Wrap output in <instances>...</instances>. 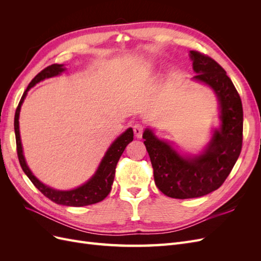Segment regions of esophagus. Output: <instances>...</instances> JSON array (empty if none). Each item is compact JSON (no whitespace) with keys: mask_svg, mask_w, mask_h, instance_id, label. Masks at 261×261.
<instances>
[{"mask_svg":"<svg viewBox=\"0 0 261 261\" xmlns=\"http://www.w3.org/2000/svg\"><path fill=\"white\" fill-rule=\"evenodd\" d=\"M133 129H134V134H135V136L137 138H141V136H143V132H144V127L143 125L140 124H135L133 126Z\"/></svg>","mask_w":261,"mask_h":261,"instance_id":"34e87169","label":"esophagus"}]
</instances>
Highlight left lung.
<instances>
[{"instance_id": "1", "label": "left lung", "mask_w": 261, "mask_h": 261, "mask_svg": "<svg viewBox=\"0 0 261 261\" xmlns=\"http://www.w3.org/2000/svg\"><path fill=\"white\" fill-rule=\"evenodd\" d=\"M196 75L219 102V127L199 153H183L172 141L159 138L147 127L144 144L153 168L156 187L171 198H197L216 191L238 161L243 143V107L238 90L225 70L211 58L189 51Z\"/></svg>"}]
</instances>
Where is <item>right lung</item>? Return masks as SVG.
<instances>
[{
  "label": "right lung",
  "instance_id": "right-lung-1",
  "mask_svg": "<svg viewBox=\"0 0 261 261\" xmlns=\"http://www.w3.org/2000/svg\"><path fill=\"white\" fill-rule=\"evenodd\" d=\"M65 70L66 67L64 66V64H53L41 70V72L30 82L27 89L23 92L22 97L19 101V105L16 109V113H15L14 118V129L15 136H16V146L19 163L21 165L22 171L25 172V174L28 176V178L33 181V184L45 197H48L50 200H52L55 203L69 207H83L102 201L109 195V193L111 192L115 175L116 164L118 160H120L122 153L124 152L126 146H127L130 141H133L134 133L132 127L127 128L124 133H122L111 145H110L107 152L105 153L103 158H102L97 171L94 172V174L87 180L85 184L76 188L69 189V191H60V189L52 188L39 180L29 169L25 159V155H23L19 132L20 109L30 88H33V87L36 86L38 83H40L44 80L61 75L63 72H65Z\"/></svg>",
  "mask_w": 261,
  "mask_h": 261
}]
</instances>
